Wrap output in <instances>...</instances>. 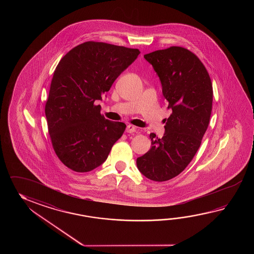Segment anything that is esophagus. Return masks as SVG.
Returning a JSON list of instances; mask_svg holds the SVG:
<instances>
[{
  "instance_id": "1",
  "label": "esophagus",
  "mask_w": 254,
  "mask_h": 254,
  "mask_svg": "<svg viewBox=\"0 0 254 254\" xmlns=\"http://www.w3.org/2000/svg\"><path fill=\"white\" fill-rule=\"evenodd\" d=\"M136 129H137V128H136L135 126H133V125H127V127H126V131H127L128 133H132V132H135V131H136Z\"/></svg>"
}]
</instances>
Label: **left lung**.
<instances>
[{
	"instance_id": "8db88e82",
	"label": "left lung",
	"mask_w": 254,
	"mask_h": 254,
	"mask_svg": "<svg viewBox=\"0 0 254 254\" xmlns=\"http://www.w3.org/2000/svg\"><path fill=\"white\" fill-rule=\"evenodd\" d=\"M144 58L159 76L172 114L162 138L151 133V149L136 164L146 178L165 182L182 173L200 147L211 118L212 85L204 65L187 49L172 46Z\"/></svg>"
}]
</instances>
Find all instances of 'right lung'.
<instances>
[{"instance_id": "1", "label": "right lung", "mask_w": 254, "mask_h": 254, "mask_svg": "<svg viewBox=\"0 0 254 254\" xmlns=\"http://www.w3.org/2000/svg\"><path fill=\"white\" fill-rule=\"evenodd\" d=\"M139 54L138 49L86 42L60 61L45 115L54 151L72 171L87 173L102 165L124 133L126 125L105 119L95 102Z\"/></svg>"}]
</instances>
